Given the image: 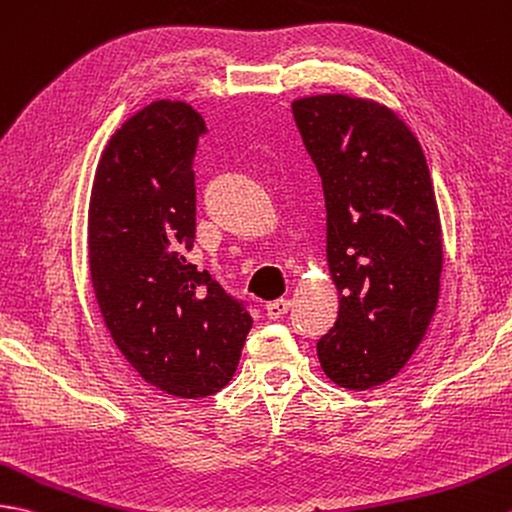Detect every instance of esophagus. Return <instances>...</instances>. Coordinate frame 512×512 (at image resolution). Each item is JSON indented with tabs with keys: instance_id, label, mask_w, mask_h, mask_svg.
Masks as SVG:
<instances>
[{
	"instance_id": "obj_1",
	"label": "esophagus",
	"mask_w": 512,
	"mask_h": 512,
	"mask_svg": "<svg viewBox=\"0 0 512 512\" xmlns=\"http://www.w3.org/2000/svg\"><path fill=\"white\" fill-rule=\"evenodd\" d=\"M288 310H290V301L288 299H277V301H270L266 305V316L270 320H277V318L288 314Z\"/></svg>"
}]
</instances>
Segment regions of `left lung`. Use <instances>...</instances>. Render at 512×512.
Wrapping results in <instances>:
<instances>
[{
	"label": "left lung",
	"instance_id": "1",
	"mask_svg": "<svg viewBox=\"0 0 512 512\" xmlns=\"http://www.w3.org/2000/svg\"><path fill=\"white\" fill-rule=\"evenodd\" d=\"M292 113L323 181L340 299L318 360L342 388L382 386L425 338L441 290L443 235L425 154L379 102L312 95Z\"/></svg>",
	"mask_w": 512,
	"mask_h": 512
}]
</instances>
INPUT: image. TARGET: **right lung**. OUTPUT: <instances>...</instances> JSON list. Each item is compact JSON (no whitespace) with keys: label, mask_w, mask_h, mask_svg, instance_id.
Returning <instances> with one entry per match:
<instances>
[{"label":"right lung","mask_w":512,"mask_h":512,"mask_svg":"<svg viewBox=\"0 0 512 512\" xmlns=\"http://www.w3.org/2000/svg\"><path fill=\"white\" fill-rule=\"evenodd\" d=\"M205 133L189 104H148L106 144L89 202L91 283L106 329L141 379L183 399L231 382L253 327L244 303L187 261Z\"/></svg>","instance_id":"1"}]
</instances>
